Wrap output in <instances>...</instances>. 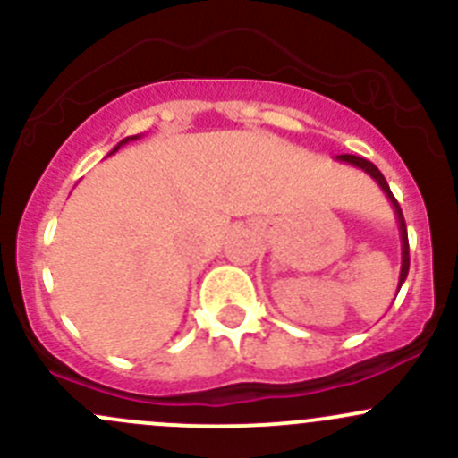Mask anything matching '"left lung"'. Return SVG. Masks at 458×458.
Returning <instances> with one entry per match:
<instances>
[{"label":"left lung","instance_id":"8db88e82","mask_svg":"<svg viewBox=\"0 0 458 458\" xmlns=\"http://www.w3.org/2000/svg\"><path fill=\"white\" fill-rule=\"evenodd\" d=\"M336 161H344V164H350L354 165V168H361L363 173H368L374 182L381 186V191L386 192V197L390 199L392 208H394V215H396V221H399V233H401V275H399V288H396V294H399L401 285H403L405 276H408V270H410V243H408V228H405V219H403V212H401V206L399 201L394 199V195H392L390 186H387L386 177L381 174V170L377 168V165L372 164V161L363 159V157H357V155H339L335 157Z\"/></svg>","mask_w":458,"mask_h":458}]
</instances>
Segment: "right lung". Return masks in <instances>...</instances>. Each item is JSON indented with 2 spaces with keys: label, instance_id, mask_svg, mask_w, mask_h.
I'll use <instances>...</instances> for the list:
<instances>
[{
  "label": "right lung",
  "instance_id": "1",
  "mask_svg": "<svg viewBox=\"0 0 458 458\" xmlns=\"http://www.w3.org/2000/svg\"><path fill=\"white\" fill-rule=\"evenodd\" d=\"M135 140H140V135H132V137H126V140H122V141H119V143H117V146H114V148H113V150H110V155H113V152H117V150H119V148H122V146H123V143H128V141H135Z\"/></svg>",
  "mask_w": 458,
  "mask_h": 458
}]
</instances>
